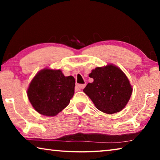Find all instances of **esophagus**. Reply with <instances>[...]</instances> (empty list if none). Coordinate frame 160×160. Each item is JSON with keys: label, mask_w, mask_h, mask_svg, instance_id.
I'll return each mask as SVG.
<instances>
[{"label": "esophagus", "mask_w": 160, "mask_h": 160, "mask_svg": "<svg viewBox=\"0 0 160 160\" xmlns=\"http://www.w3.org/2000/svg\"><path fill=\"white\" fill-rule=\"evenodd\" d=\"M85 84H80V85H78V88L80 89H83L85 87Z\"/></svg>", "instance_id": "34e87169"}]
</instances>
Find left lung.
Returning <instances> with one entry per match:
<instances>
[{
  "label": "left lung",
  "mask_w": 160,
  "mask_h": 160,
  "mask_svg": "<svg viewBox=\"0 0 160 160\" xmlns=\"http://www.w3.org/2000/svg\"><path fill=\"white\" fill-rule=\"evenodd\" d=\"M89 76L94 80L83 92L91 99L97 109L106 113L119 112L126 107L132 94L128 78L113 65L96 68Z\"/></svg>",
  "instance_id": "obj_1"
}]
</instances>
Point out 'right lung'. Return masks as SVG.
<instances>
[{"instance_id": "obj_1", "label": "right lung", "mask_w": 160, "mask_h": 160, "mask_svg": "<svg viewBox=\"0 0 160 160\" xmlns=\"http://www.w3.org/2000/svg\"><path fill=\"white\" fill-rule=\"evenodd\" d=\"M75 81L64 76L61 70H41L32 80L28 90L29 102L42 115L54 116L65 109L74 95Z\"/></svg>"}]
</instances>
